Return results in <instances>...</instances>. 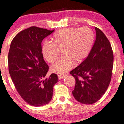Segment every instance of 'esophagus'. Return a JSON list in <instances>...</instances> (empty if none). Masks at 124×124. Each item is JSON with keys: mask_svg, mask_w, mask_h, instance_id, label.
<instances>
[{"mask_svg": "<svg viewBox=\"0 0 124 124\" xmlns=\"http://www.w3.org/2000/svg\"><path fill=\"white\" fill-rule=\"evenodd\" d=\"M66 77V75H58V77L60 79H62Z\"/></svg>", "mask_w": 124, "mask_h": 124, "instance_id": "esophagus-1", "label": "esophagus"}]
</instances>
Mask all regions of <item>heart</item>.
<instances>
[{"label": "heart", "mask_w": 124, "mask_h": 124, "mask_svg": "<svg viewBox=\"0 0 124 124\" xmlns=\"http://www.w3.org/2000/svg\"><path fill=\"white\" fill-rule=\"evenodd\" d=\"M94 40V33L87 27L65 28L54 35L53 42H44L42 52L44 58L52 63L58 57L59 50H62L63 57L52 64L51 69L59 75H64L72 68L74 62L78 64L85 59Z\"/></svg>", "instance_id": "1"}]
</instances>
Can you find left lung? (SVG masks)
<instances>
[{
    "label": "left lung",
    "instance_id": "1",
    "mask_svg": "<svg viewBox=\"0 0 124 124\" xmlns=\"http://www.w3.org/2000/svg\"><path fill=\"white\" fill-rule=\"evenodd\" d=\"M96 39L85 60L70 71L76 79L72 94L84 104L95 103L102 97L111 82L113 64L111 45L106 35L95 27Z\"/></svg>",
    "mask_w": 124,
    "mask_h": 124
}]
</instances>
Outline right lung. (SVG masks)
<instances>
[{
    "label": "right lung",
    "instance_id": "right-lung-1",
    "mask_svg": "<svg viewBox=\"0 0 124 124\" xmlns=\"http://www.w3.org/2000/svg\"><path fill=\"white\" fill-rule=\"evenodd\" d=\"M54 30L31 26L18 33L10 46L8 62L9 73L21 98L34 107L51 101L57 74L46 77L49 67L43 59L42 42Z\"/></svg>",
    "mask_w": 124,
    "mask_h": 124
}]
</instances>
